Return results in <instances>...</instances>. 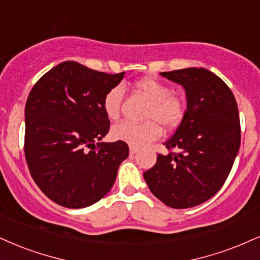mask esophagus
Listing matches in <instances>:
<instances>
[{"label": "esophagus", "mask_w": 260, "mask_h": 260, "mask_svg": "<svg viewBox=\"0 0 260 260\" xmlns=\"http://www.w3.org/2000/svg\"><path fill=\"white\" fill-rule=\"evenodd\" d=\"M137 152H139V149L135 148V147H130V154H131V155L136 154Z\"/></svg>", "instance_id": "1"}]
</instances>
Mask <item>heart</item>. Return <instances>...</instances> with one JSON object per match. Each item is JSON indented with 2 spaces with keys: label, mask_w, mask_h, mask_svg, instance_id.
<instances>
[{
  "label": "heart",
  "mask_w": 260,
  "mask_h": 260,
  "mask_svg": "<svg viewBox=\"0 0 260 260\" xmlns=\"http://www.w3.org/2000/svg\"><path fill=\"white\" fill-rule=\"evenodd\" d=\"M135 86L149 101L145 115V119L148 121L143 124L121 121L114 125L111 136L115 141L140 148L159 139L161 130L158 124L168 130L177 126L183 118L184 105L178 96L172 94L171 88L159 79L146 77L137 81ZM123 96L124 89L121 85L113 86L105 94L102 108L110 119L114 120L119 117Z\"/></svg>",
  "instance_id": "heart-1"
}]
</instances>
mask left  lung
<instances>
[{
	"label": "left lung",
	"instance_id": "obj_1",
	"mask_svg": "<svg viewBox=\"0 0 260 260\" xmlns=\"http://www.w3.org/2000/svg\"><path fill=\"white\" fill-rule=\"evenodd\" d=\"M182 85L187 111L168 149L143 174L153 195L172 208H189L213 197L228 178L241 142L238 104L229 86L206 69L161 72Z\"/></svg>",
	"mask_w": 260,
	"mask_h": 260
}]
</instances>
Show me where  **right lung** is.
Returning a JSON list of instances; mask_svg holds the SVG:
<instances>
[{
  "label": "right lung",
  "mask_w": 260,
  "mask_h": 260,
  "mask_svg": "<svg viewBox=\"0 0 260 260\" xmlns=\"http://www.w3.org/2000/svg\"><path fill=\"white\" fill-rule=\"evenodd\" d=\"M125 72L108 75L63 61L42 76L25 106V158L38 188L67 208L98 203L129 156L125 142H101L110 131L106 92Z\"/></svg>",
  "instance_id": "add662e5"
}]
</instances>
